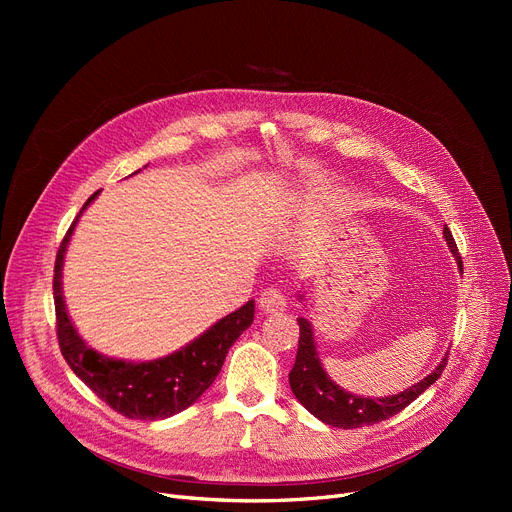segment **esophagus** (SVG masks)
<instances>
[{"mask_svg": "<svg viewBox=\"0 0 512 512\" xmlns=\"http://www.w3.org/2000/svg\"><path fill=\"white\" fill-rule=\"evenodd\" d=\"M259 307L265 313H280L286 309V294L280 288H265L259 297Z\"/></svg>", "mask_w": 512, "mask_h": 512, "instance_id": "obj_1", "label": "esophagus"}]
</instances>
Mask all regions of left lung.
Segmentation results:
<instances>
[{
  "label": "left lung",
  "mask_w": 512,
  "mask_h": 512,
  "mask_svg": "<svg viewBox=\"0 0 512 512\" xmlns=\"http://www.w3.org/2000/svg\"><path fill=\"white\" fill-rule=\"evenodd\" d=\"M444 238H446V245L450 247V253L454 255L456 265H459V270L463 272V261H461L459 249H456L454 238L448 228H444ZM299 297L303 301V294H299ZM297 321L301 328V338H299L297 361H294V367L288 373V382H290L292 394L297 396L301 405L319 421H324L326 425H332V427L355 429L363 425L380 423L400 413L440 378L448 363V353H446L444 359L438 363V367L429 373L427 378H423L415 386L407 388L405 392H398L394 396H382V398L357 396L353 392H346L344 388H340L336 382L330 380V375L326 373L324 365H321V359L317 353L311 321L305 317H299Z\"/></svg>",
  "instance_id": "8db88e82"
}]
</instances>
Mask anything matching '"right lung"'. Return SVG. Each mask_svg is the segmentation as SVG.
I'll use <instances>...</instances> for the list:
<instances>
[{"mask_svg": "<svg viewBox=\"0 0 512 512\" xmlns=\"http://www.w3.org/2000/svg\"><path fill=\"white\" fill-rule=\"evenodd\" d=\"M97 195L99 191L87 199L83 209L76 215L56 257L53 303H56L60 351L78 378L105 405H110L120 415L143 421L166 419L191 407L213 384V380L218 378L228 348L253 324L255 301L251 299L247 305L215 321L199 338L161 359L134 363L97 353L95 348L87 346V342L78 336L72 319L68 317L62 290V267L70 236L78 224V218L95 201Z\"/></svg>", "mask_w": 512, "mask_h": 512, "instance_id": "obj_1", "label": "right lung"}]
</instances>
